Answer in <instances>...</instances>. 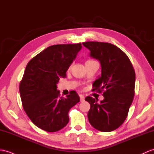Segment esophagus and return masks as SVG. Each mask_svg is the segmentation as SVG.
<instances>
[{
	"mask_svg": "<svg viewBox=\"0 0 154 154\" xmlns=\"http://www.w3.org/2000/svg\"><path fill=\"white\" fill-rule=\"evenodd\" d=\"M79 96H80V101H82H82H84V99H85L84 95L80 94Z\"/></svg>",
	"mask_w": 154,
	"mask_h": 154,
	"instance_id": "34e87169",
	"label": "esophagus"
}]
</instances>
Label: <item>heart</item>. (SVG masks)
Listing matches in <instances>:
<instances>
[{
    "label": "heart",
    "mask_w": 154,
    "mask_h": 154,
    "mask_svg": "<svg viewBox=\"0 0 154 154\" xmlns=\"http://www.w3.org/2000/svg\"><path fill=\"white\" fill-rule=\"evenodd\" d=\"M91 59H89V60H88V61H91Z\"/></svg>",
    "instance_id": "obj_1"
}]
</instances>
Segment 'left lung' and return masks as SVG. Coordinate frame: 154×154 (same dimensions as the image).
Listing matches in <instances>:
<instances>
[{"mask_svg":"<svg viewBox=\"0 0 154 154\" xmlns=\"http://www.w3.org/2000/svg\"><path fill=\"white\" fill-rule=\"evenodd\" d=\"M82 44L100 63L101 76L93 82V91L103 92L104 97L100 103L91 97H85L91 105L89 122L96 129L110 132L121 126L128 114L134 95L135 72L127 55L115 45L101 42Z\"/></svg>","mask_w":154,"mask_h":154,"instance_id":"obj_1","label":"left lung"}]
</instances>
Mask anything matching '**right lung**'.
<instances>
[{
	"instance_id": "right-lung-1",
	"label": "right lung",
	"mask_w": 154,
	"mask_h": 154,
	"mask_svg": "<svg viewBox=\"0 0 154 154\" xmlns=\"http://www.w3.org/2000/svg\"><path fill=\"white\" fill-rule=\"evenodd\" d=\"M82 48V44L53 45L30 61L20 84L23 109L36 126L48 132H56L69 121V111L80 102L72 91L66 97L57 90L59 78L66 70Z\"/></svg>"
}]
</instances>
